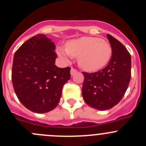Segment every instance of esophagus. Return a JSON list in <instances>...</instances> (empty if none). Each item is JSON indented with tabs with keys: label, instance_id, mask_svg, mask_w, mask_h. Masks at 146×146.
Instances as JSON below:
<instances>
[{
	"label": "esophagus",
	"instance_id": "1",
	"mask_svg": "<svg viewBox=\"0 0 146 146\" xmlns=\"http://www.w3.org/2000/svg\"><path fill=\"white\" fill-rule=\"evenodd\" d=\"M76 72H77L76 69H75L74 68H71V69H70V74H71V76H73L74 74H76Z\"/></svg>",
	"mask_w": 146,
	"mask_h": 146
}]
</instances>
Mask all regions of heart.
Returning a JSON list of instances; mask_svg holds the SVG:
<instances>
[{"label": "heart", "mask_w": 146, "mask_h": 146, "mask_svg": "<svg viewBox=\"0 0 146 146\" xmlns=\"http://www.w3.org/2000/svg\"><path fill=\"white\" fill-rule=\"evenodd\" d=\"M57 52L61 58H78L79 66L89 72L96 71L107 64L111 56V45L99 37L83 36L72 39L66 44L65 49L58 47Z\"/></svg>", "instance_id": "obj_1"}]
</instances>
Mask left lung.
Wrapping results in <instances>:
<instances>
[{
	"label": "left lung",
	"instance_id": "left-lung-1",
	"mask_svg": "<svg viewBox=\"0 0 146 146\" xmlns=\"http://www.w3.org/2000/svg\"><path fill=\"white\" fill-rule=\"evenodd\" d=\"M112 52L108 65L95 73L82 72L84 101L94 109L107 110L123 98L131 76V59L126 47L111 35H107Z\"/></svg>",
	"mask_w": 146,
	"mask_h": 146
}]
</instances>
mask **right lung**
<instances>
[{
	"label": "right lung",
	"mask_w": 146,
	"mask_h": 146,
	"mask_svg": "<svg viewBox=\"0 0 146 146\" xmlns=\"http://www.w3.org/2000/svg\"><path fill=\"white\" fill-rule=\"evenodd\" d=\"M55 45L44 35L26 41L15 53L12 82L20 102L30 111L46 113L61 99L64 84L70 78V68L56 66Z\"/></svg>",
	"instance_id": "add662e5"
}]
</instances>
